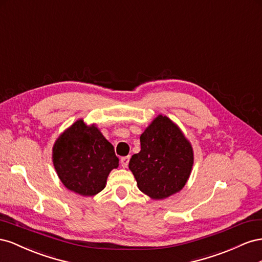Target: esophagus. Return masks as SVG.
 <instances>
[{"label": "esophagus", "mask_w": 262, "mask_h": 262, "mask_svg": "<svg viewBox=\"0 0 262 262\" xmlns=\"http://www.w3.org/2000/svg\"><path fill=\"white\" fill-rule=\"evenodd\" d=\"M128 162H129V156L123 157V158L121 159V163H122L123 168H127V166H128Z\"/></svg>", "instance_id": "34e87169"}]
</instances>
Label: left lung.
Segmentation results:
<instances>
[{"mask_svg": "<svg viewBox=\"0 0 262 262\" xmlns=\"http://www.w3.org/2000/svg\"><path fill=\"white\" fill-rule=\"evenodd\" d=\"M140 148L128 164L138 189L152 200L180 192L194 162L192 145L180 127L159 114L140 135Z\"/></svg>", "mask_w": 262, "mask_h": 262, "instance_id": "1", "label": "left lung"}]
</instances>
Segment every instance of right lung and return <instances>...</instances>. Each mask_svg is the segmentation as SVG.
<instances>
[{"label": "right lung", "instance_id": "obj_1", "mask_svg": "<svg viewBox=\"0 0 262 262\" xmlns=\"http://www.w3.org/2000/svg\"><path fill=\"white\" fill-rule=\"evenodd\" d=\"M52 163L67 189L93 196L105 188L110 172L118 168V158L96 124L79 118L56 139Z\"/></svg>", "mask_w": 262, "mask_h": 262}]
</instances>
